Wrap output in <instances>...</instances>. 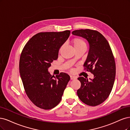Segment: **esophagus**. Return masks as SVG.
<instances>
[{"label": "esophagus", "instance_id": "obj_1", "mask_svg": "<svg viewBox=\"0 0 130 130\" xmlns=\"http://www.w3.org/2000/svg\"><path fill=\"white\" fill-rule=\"evenodd\" d=\"M76 78V77H75L74 76H70L71 80H73V79H75Z\"/></svg>", "mask_w": 130, "mask_h": 130}]
</instances>
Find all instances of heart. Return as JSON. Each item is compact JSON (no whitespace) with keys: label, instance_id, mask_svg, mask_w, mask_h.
Wrapping results in <instances>:
<instances>
[{"label":"heart","instance_id":"obj_1","mask_svg":"<svg viewBox=\"0 0 130 130\" xmlns=\"http://www.w3.org/2000/svg\"><path fill=\"white\" fill-rule=\"evenodd\" d=\"M71 43L73 45L75 50L82 47H86V44L85 43V41L79 37L73 38H72V40H71ZM61 49L62 47H61L59 49V52L61 51Z\"/></svg>","mask_w":130,"mask_h":130}]
</instances>
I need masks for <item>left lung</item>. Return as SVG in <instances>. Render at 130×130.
Instances as JSON below:
<instances>
[{
    "label": "left lung",
    "mask_w": 130,
    "mask_h": 130,
    "mask_svg": "<svg viewBox=\"0 0 130 130\" xmlns=\"http://www.w3.org/2000/svg\"><path fill=\"white\" fill-rule=\"evenodd\" d=\"M72 34L85 38L90 50L84 64V70L93 74L91 80L79 77L81 83L77 90L79 99L87 105L95 106L103 103L109 96L116 77V62L109 43L97 31L85 29L72 32Z\"/></svg>",
    "instance_id": "1"
}]
</instances>
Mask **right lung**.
Wrapping results in <instances>:
<instances>
[{
    "instance_id": "obj_1",
    "label": "right lung",
    "mask_w": 130,
    "mask_h": 130,
    "mask_svg": "<svg viewBox=\"0 0 130 130\" xmlns=\"http://www.w3.org/2000/svg\"><path fill=\"white\" fill-rule=\"evenodd\" d=\"M70 31L39 32L25 45L19 60V71L25 91L35 105L50 110L60 103L70 77L61 72L56 77L48 72L57 60Z\"/></svg>"
}]
</instances>
